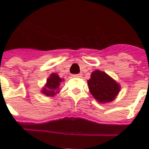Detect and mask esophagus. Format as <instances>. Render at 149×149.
I'll use <instances>...</instances> for the list:
<instances>
[{"mask_svg": "<svg viewBox=\"0 0 149 149\" xmlns=\"http://www.w3.org/2000/svg\"><path fill=\"white\" fill-rule=\"evenodd\" d=\"M82 76V74H73V77H80Z\"/></svg>", "mask_w": 149, "mask_h": 149, "instance_id": "obj_1", "label": "esophagus"}]
</instances>
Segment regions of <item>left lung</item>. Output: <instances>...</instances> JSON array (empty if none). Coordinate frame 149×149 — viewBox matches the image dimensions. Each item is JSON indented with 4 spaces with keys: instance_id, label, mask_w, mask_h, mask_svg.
Instances as JSON below:
<instances>
[{
    "instance_id": "8db88e82",
    "label": "left lung",
    "mask_w": 149,
    "mask_h": 149,
    "mask_svg": "<svg viewBox=\"0 0 149 149\" xmlns=\"http://www.w3.org/2000/svg\"><path fill=\"white\" fill-rule=\"evenodd\" d=\"M91 94L101 103L110 102L115 99L120 90V86L105 72L95 70L88 81Z\"/></svg>"
}]
</instances>
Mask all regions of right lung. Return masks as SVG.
<instances>
[{"mask_svg": "<svg viewBox=\"0 0 149 149\" xmlns=\"http://www.w3.org/2000/svg\"><path fill=\"white\" fill-rule=\"evenodd\" d=\"M62 81L63 80L56 74H51L47 81L45 87L42 90L43 94L47 96H54L55 94H56V93L59 92L57 89H59Z\"/></svg>", "mask_w": 149, "mask_h": 149, "instance_id": "obj_1", "label": "right lung"}]
</instances>
